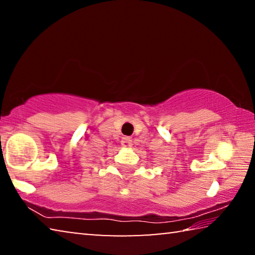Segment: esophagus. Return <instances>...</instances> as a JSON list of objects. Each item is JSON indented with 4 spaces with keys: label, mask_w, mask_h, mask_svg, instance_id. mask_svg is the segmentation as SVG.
Instances as JSON below:
<instances>
[{
    "label": "esophagus",
    "mask_w": 255,
    "mask_h": 255,
    "mask_svg": "<svg viewBox=\"0 0 255 255\" xmlns=\"http://www.w3.org/2000/svg\"><path fill=\"white\" fill-rule=\"evenodd\" d=\"M122 145H123V147H126V148L131 147V145H132L131 138L130 137H124L122 139Z\"/></svg>",
    "instance_id": "1"
}]
</instances>
